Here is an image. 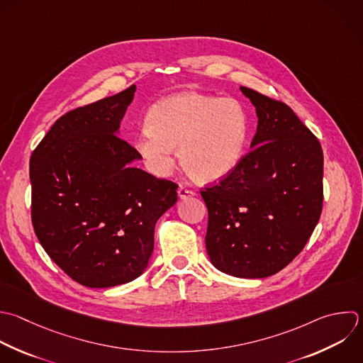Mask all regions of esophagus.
<instances>
[{"label": "esophagus", "instance_id": "obj_1", "mask_svg": "<svg viewBox=\"0 0 363 363\" xmlns=\"http://www.w3.org/2000/svg\"><path fill=\"white\" fill-rule=\"evenodd\" d=\"M177 193H179V197H180V199H187V197L196 196V191H194V190H191V189H189V187H186V186H183V184L179 186Z\"/></svg>", "mask_w": 363, "mask_h": 363}]
</instances>
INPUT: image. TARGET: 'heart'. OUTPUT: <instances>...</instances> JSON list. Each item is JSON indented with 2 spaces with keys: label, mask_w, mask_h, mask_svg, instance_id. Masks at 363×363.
<instances>
[{
  "label": "heart",
  "mask_w": 363,
  "mask_h": 363,
  "mask_svg": "<svg viewBox=\"0 0 363 363\" xmlns=\"http://www.w3.org/2000/svg\"><path fill=\"white\" fill-rule=\"evenodd\" d=\"M146 125L135 146L147 166L159 174L169 173L180 146L183 167L203 183L218 182L235 170L250 130L248 113L238 101L197 92L157 101Z\"/></svg>",
  "instance_id": "heart-1"
}]
</instances>
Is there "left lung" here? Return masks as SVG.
I'll list each match as a JSON object with an SVG mask.
<instances>
[{
	"label": "left lung",
	"instance_id": "8db88e82",
	"mask_svg": "<svg viewBox=\"0 0 363 363\" xmlns=\"http://www.w3.org/2000/svg\"><path fill=\"white\" fill-rule=\"evenodd\" d=\"M240 89L255 106L257 133L235 170L200 191L208 210L206 248L220 271L265 278L302 251L318 224L323 153L286 104Z\"/></svg>",
	"mask_w": 363,
	"mask_h": 363
}]
</instances>
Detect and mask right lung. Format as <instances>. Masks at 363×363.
Here are the masks:
<instances>
[{
	"label": "right lung",
	"mask_w": 363,
	"mask_h": 363,
	"mask_svg": "<svg viewBox=\"0 0 363 363\" xmlns=\"http://www.w3.org/2000/svg\"><path fill=\"white\" fill-rule=\"evenodd\" d=\"M136 86L62 115L31 155V218L51 259L74 281L109 288L138 278L177 184L132 166L118 132Z\"/></svg>",
	"instance_id": "obj_1"
}]
</instances>
